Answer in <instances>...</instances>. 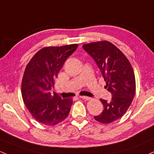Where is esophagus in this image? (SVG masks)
<instances>
[{"label":"esophagus","mask_w":154,"mask_h":154,"mask_svg":"<svg viewBox=\"0 0 154 154\" xmlns=\"http://www.w3.org/2000/svg\"><path fill=\"white\" fill-rule=\"evenodd\" d=\"M80 97L81 98V99H85V100H90L91 98L88 97V96H80Z\"/></svg>","instance_id":"34e87169"}]
</instances>
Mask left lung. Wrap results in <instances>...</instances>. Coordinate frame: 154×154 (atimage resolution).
Wrapping results in <instances>:
<instances>
[{
	"label": "left lung",
	"instance_id": "8db88e82",
	"mask_svg": "<svg viewBox=\"0 0 154 154\" xmlns=\"http://www.w3.org/2000/svg\"><path fill=\"white\" fill-rule=\"evenodd\" d=\"M82 47L95 60L112 96L109 102L100 99L104 109L94 118L109 124L122 117L132 102L136 90L134 71L124 54L111 42H92Z\"/></svg>",
	"mask_w": 154,
	"mask_h": 154
}]
</instances>
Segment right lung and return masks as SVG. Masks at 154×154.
<instances>
[{
  "instance_id": "right-lung-1",
  "label": "right lung",
  "mask_w": 154,
  "mask_h": 154,
  "mask_svg": "<svg viewBox=\"0 0 154 154\" xmlns=\"http://www.w3.org/2000/svg\"><path fill=\"white\" fill-rule=\"evenodd\" d=\"M78 45L47 47L38 50L26 66L22 80V96L27 109L38 122L54 126L68 116L72 99H62L51 94L55 79L66 60Z\"/></svg>"
}]
</instances>
